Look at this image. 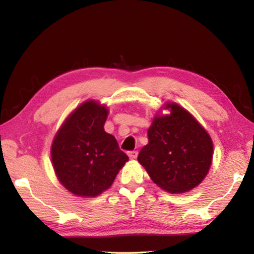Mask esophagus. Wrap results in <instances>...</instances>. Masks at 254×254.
Masks as SVG:
<instances>
[{"instance_id": "1", "label": "esophagus", "mask_w": 254, "mask_h": 254, "mask_svg": "<svg viewBox=\"0 0 254 254\" xmlns=\"http://www.w3.org/2000/svg\"><path fill=\"white\" fill-rule=\"evenodd\" d=\"M127 156L130 157V159H135L137 157V151H134V150L133 151H128Z\"/></svg>"}]
</instances>
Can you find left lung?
Masks as SVG:
<instances>
[{
    "label": "left lung",
    "mask_w": 254,
    "mask_h": 254,
    "mask_svg": "<svg viewBox=\"0 0 254 254\" xmlns=\"http://www.w3.org/2000/svg\"><path fill=\"white\" fill-rule=\"evenodd\" d=\"M168 115H156L148 130L149 143L137 161L163 190L180 194L203 182L212 165L213 142L196 119L176 103Z\"/></svg>",
    "instance_id": "left-lung-1"
}]
</instances>
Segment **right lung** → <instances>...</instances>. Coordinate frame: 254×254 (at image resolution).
<instances>
[{
    "mask_svg": "<svg viewBox=\"0 0 254 254\" xmlns=\"http://www.w3.org/2000/svg\"><path fill=\"white\" fill-rule=\"evenodd\" d=\"M109 110L96 101L80 104L66 119L51 145L60 184L79 197H95L110 188L128 157L104 131Z\"/></svg>",
    "mask_w": 254,
    "mask_h": 254,
    "instance_id": "add662e5",
    "label": "right lung"
}]
</instances>
